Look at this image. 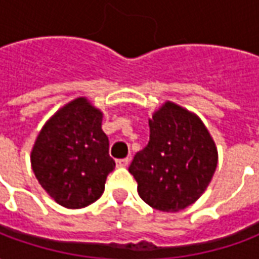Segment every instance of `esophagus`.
<instances>
[{"label":"esophagus","mask_w":259,"mask_h":259,"mask_svg":"<svg viewBox=\"0 0 259 259\" xmlns=\"http://www.w3.org/2000/svg\"><path fill=\"white\" fill-rule=\"evenodd\" d=\"M127 165H129V158H123V159H118L116 161V166H119V168H124Z\"/></svg>","instance_id":"34e87169"}]
</instances>
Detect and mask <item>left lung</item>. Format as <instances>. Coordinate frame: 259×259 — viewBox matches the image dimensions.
I'll return each instance as SVG.
<instances>
[{"mask_svg": "<svg viewBox=\"0 0 259 259\" xmlns=\"http://www.w3.org/2000/svg\"><path fill=\"white\" fill-rule=\"evenodd\" d=\"M148 124L150 141L129 166L139 195L159 211L185 209L200 198L215 174V143L197 115L170 101Z\"/></svg>", "mask_w": 259, "mask_h": 259, "instance_id": "left-lung-1", "label": "left lung"}]
</instances>
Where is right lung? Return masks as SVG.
Masks as SVG:
<instances>
[{
	"label": "right lung",
	"instance_id": "obj_1",
	"mask_svg": "<svg viewBox=\"0 0 259 259\" xmlns=\"http://www.w3.org/2000/svg\"><path fill=\"white\" fill-rule=\"evenodd\" d=\"M102 112L80 97L44 124L31 150V168L44 190L65 208H84L104 193L115 169Z\"/></svg>",
	"mask_w": 259,
	"mask_h": 259
}]
</instances>
